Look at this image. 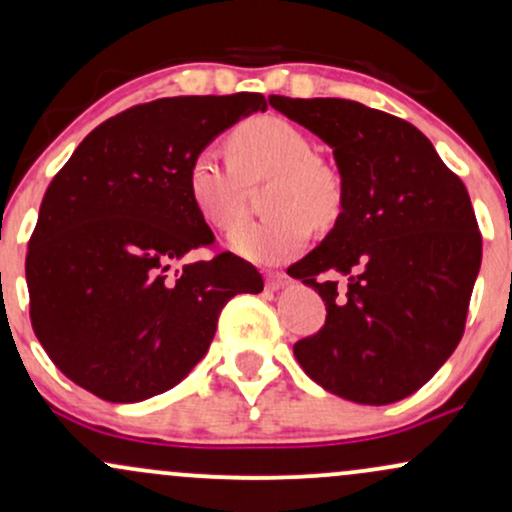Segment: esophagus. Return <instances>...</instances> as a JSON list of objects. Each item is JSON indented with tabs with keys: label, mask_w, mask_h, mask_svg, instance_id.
<instances>
[{
	"label": "esophagus",
	"mask_w": 512,
	"mask_h": 512,
	"mask_svg": "<svg viewBox=\"0 0 512 512\" xmlns=\"http://www.w3.org/2000/svg\"><path fill=\"white\" fill-rule=\"evenodd\" d=\"M264 279H267V289L269 291H279L281 286L289 284V276H286L284 272H267Z\"/></svg>",
	"instance_id": "34e87169"
}]
</instances>
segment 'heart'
<instances>
[{"label": "heart", "instance_id": "obj_1", "mask_svg": "<svg viewBox=\"0 0 512 512\" xmlns=\"http://www.w3.org/2000/svg\"><path fill=\"white\" fill-rule=\"evenodd\" d=\"M233 158L197 151L187 168V190L202 219L219 231L243 221L245 182L267 180L262 207L269 216L240 228L233 248L252 262L274 264L298 255L310 238V223L332 226L344 207V182L337 168L315 156L301 127L279 115L243 122L228 139Z\"/></svg>", "mask_w": 512, "mask_h": 512}]
</instances>
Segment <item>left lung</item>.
<instances>
[{
  "instance_id": "8db88e82",
  "label": "left lung",
  "mask_w": 512,
  "mask_h": 512,
  "mask_svg": "<svg viewBox=\"0 0 512 512\" xmlns=\"http://www.w3.org/2000/svg\"><path fill=\"white\" fill-rule=\"evenodd\" d=\"M269 105L332 146L344 182L334 228L289 269L327 308L320 332L293 354L332 395L399 402L462 339L481 267L467 187L402 117L344 98L272 96Z\"/></svg>"
}]
</instances>
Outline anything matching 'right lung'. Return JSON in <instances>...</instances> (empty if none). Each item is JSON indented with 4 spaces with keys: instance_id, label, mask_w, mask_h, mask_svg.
<instances>
[{
    "instance_id": "add662e5",
    "label": "right lung",
    "mask_w": 512,
    "mask_h": 512,
    "mask_svg": "<svg viewBox=\"0 0 512 512\" xmlns=\"http://www.w3.org/2000/svg\"><path fill=\"white\" fill-rule=\"evenodd\" d=\"M262 93L178 96L98 125L50 182L26 255L31 325L72 383L105 402L170 390L207 354L223 305L262 276L214 245L187 168Z\"/></svg>"
}]
</instances>
